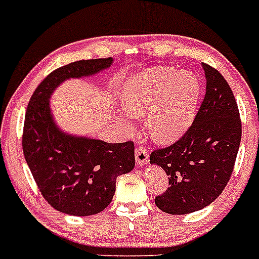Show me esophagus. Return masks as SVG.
Returning a JSON list of instances; mask_svg holds the SVG:
<instances>
[{
	"label": "esophagus",
	"instance_id": "obj_1",
	"mask_svg": "<svg viewBox=\"0 0 259 259\" xmlns=\"http://www.w3.org/2000/svg\"><path fill=\"white\" fill-rule=\"evenodd\" d=\"M135 158H136L137 166H143L149 161V149L143 145L137 146L136 152H135Z\"/></svg>",
	"mask_w": 259,
	"mask_h": 259
}]
</instances>
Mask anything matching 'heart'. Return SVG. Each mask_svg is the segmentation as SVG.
<instances>
[{
	"label": "heart",
	"mask_w": 259,
	"mask_h": 259,
	"mask_svg": "<svg viewBox=\"0 0 259 259\" xmlns=\"http://www.w3.org/2000/svg\"><path fill=\"white\" fill-rule=\"evenodd\" d=\"M200 100V80L189 71L154 67L122 87L120 102L132 116L145 114L148 132L159 143L178 140L191 125ZM132 127V122L127 120Z\"/></svg>",
	"instance_id": "b5f03b06"
}]
</instances>
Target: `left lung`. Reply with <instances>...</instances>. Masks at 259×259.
Masks as SVG:
<instances>
[{
    "mask_svg": "<svg viewBox=\"0 0 259 259\" xmlns=\"http://www.w3.org/2000/svg\"><path fill=\"white\" fill-rule=\"evenodd\" d=\"M206 93L194 120L179 140L150 154V163L168 175V188L154 200L167 214L183 215L210 205L232 175L240 141L241 119L227 80L202 63Z\"/></svg>",
    "mask_w": 259,
    "mask_h": 259,
    "instance_id": "8db88e82",
    "label": "left lung"
}]
</instances>
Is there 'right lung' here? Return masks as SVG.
I'll return each instance as SVG.
<instances>
[{
  "label": "right lung",
  "instance_id": "1",
  "mask_svg": "<svg viewBox=\"0 0 259 259\" xmlns=\"http://www.w3.org/2000/svg\"><path fill=\"white\" fill-rule=\"evenodd\" d=\"M113 58L83 59L50 72L28 102L22 135L24 158L38 191L50 206L65 214L87 217L106 209L119 175L135 167L134 141L110 144L74 137L56 127L49 97L70 77L93 75L109 67Z\"/></svg>",
  "mask_w": 259,
  "mask_h": 259
}]
</instances>
